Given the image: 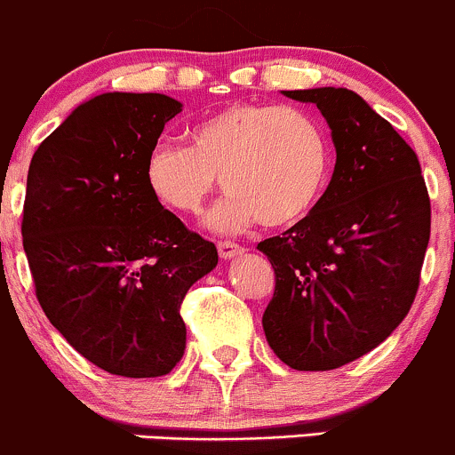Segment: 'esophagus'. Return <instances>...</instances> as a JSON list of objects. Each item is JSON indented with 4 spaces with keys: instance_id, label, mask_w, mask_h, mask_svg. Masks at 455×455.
I'll use <instances>...</instances> for the list:
<instances>
[{
    "instance_id": "esophagus-1",
    "label": "esophagus",
    "mask_w": 455,
    "mask_h": 455,
    "mask_svg": "<svg viewBox=\"0 0 455 455\" xmlns=\"http://www.w3.org/2000/svg\"><path fill=\"white\" fill-rule=\"evenodd\" d=\"M217 249H219V256H221V258L241 256V253L245 251V247L238 245V243H234V241H219Z\"/></svg>"
}]
</instances>
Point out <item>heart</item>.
Returning a JSON list of instances; mask_svg holds the SVG:
<instances>
[{"label": "heart", "mask_w": 455, "mask_h": 455, "mask_svg": "<svg viewBox=\"0 0 455 455\" xmlns=\"http://www.w3.org/2000/svg\"><path fill=\"white\" fill-rule=\"evenodd\" d=\"M331 171V140L299 106L232 104L188 130L187 145L160 140L145 160V182L164 208L197 214L221 175L228 197L210 212L214 229L251 221L282 228L319 204Z\"/></svg>", "instance_id": "obj_1"}]
</instances>
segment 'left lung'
I'll return each instance as SVG.
<instances>
[{"instance_id":"1","label":"left lung","mask_w":455,"mask_h":455,"mask_svg":"<svg viewBox=\"0 0 455 455\" xmlns=\"http://www.w3.org/2000/svg\"><path fill=\"white\" fill-rule=\"evenodd\" d=\"M315 104L336 148L330 187L307 217L258 243L275 271L262 327L297 371H331L369 354L410 312L432 208L417 154L347 89L284 91Z\"/></svg>"}]
</instances>
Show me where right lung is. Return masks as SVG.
<instances>
[{"label": "right lung", "mask_w": 455, "mask_h": 455, "mask_svg": "<svg viewBox=\"0 0 455 455\" xmlns=\"http://www.w3.org/2000/svg\"><path fill=\"white\" fill-rule=\"evenodd\" d=\"M182 104L104 92L38 145L28 171L23 249L43 312L77 354L112 375L160 378L182 360L188 288L214 243L163 208L145 160Z\"/></svg>", "instance_id": "1"}]
</instances>
